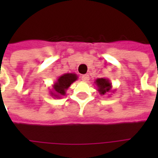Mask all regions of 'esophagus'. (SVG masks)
<instances>
[{
	"label": "esophagus",
	"mask_w": 158,
	"mask_h": 158,
	"mask_svg": "<svg viewBox=\"0 0 158 158\" xmlns=\"http://www.w3.org/2000/svg\"><path fill=\"white\" fill-rule=\"evenodd\" d=\"M81 79H82L83 81H85V82H87L89 79V75L88 74H84V75L81 76Z\"/></svg>",
	"instance_id": "esophagus-1"
}]
</instances>
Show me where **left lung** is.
I'll return each instance as SVG.
<instances>
[{"instance_id":"left-lung-1","label":"left lung","mask_w":158,"mask_h":158,"mask_svg":"<svg viewBox=\"0 0 158 158\" xmlns=\"http://www.w3.org/2000/svg\"><path fill=\"white\" fill-rule=\"evenodd\" d=\"M95 84L97 87L98 92L102 96L105 95L106 93H109L110 91H114V90H112V88H113L112 83L110 82L109 79L106 78H100V79H96Z\"/></svg>"}]
</instances>
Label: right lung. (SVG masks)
Wrapping results in <instances>:
<instances>
[{
  "instance_id": "add662e5",
  "label": "right lung",
  "mask_w": 158,
  "mask_h": 158,
  "mask_svg": "<svg viewBox=\"0 0 158 158\" xmlns=\"http://www.w3.org/2000/svg\"><path fill=\"white\" fill-rule=\"evenodd\" d=\"M78 79V75L73 73H64L63 75L60 76L56 81L52 85V89L50 90V94L52 97L61 98L62 96H65L67 89H69L73 83L75 82Z\"/></svg>"
}]
</instances>
